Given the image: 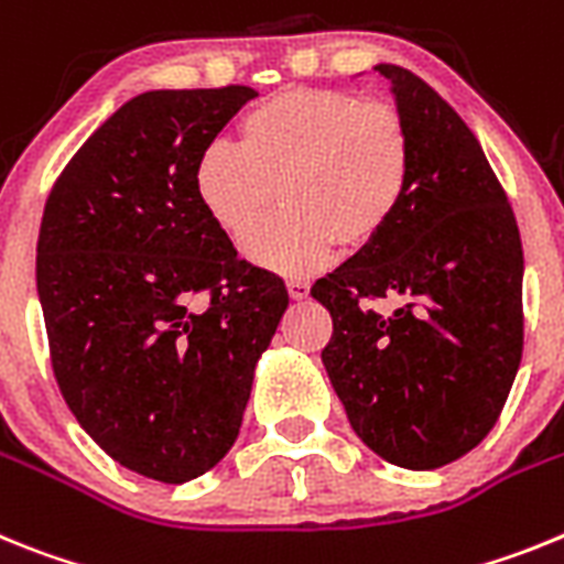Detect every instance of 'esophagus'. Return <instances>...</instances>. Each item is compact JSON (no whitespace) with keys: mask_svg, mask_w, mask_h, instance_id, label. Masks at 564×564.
<instances>
[{"mask_svg":"<svg viewBox=\"0 0 564 564\" xmlns=\"http://www.w3.org/2000/svg\"><path fill=\"white\" fill-rule=\"evenodd\" d=\"M286 289L292 301H306L310 297V283L303 281V278H289Z\"/></svg>","mask_w":564,"mask_h":564,"instance_id":"1","label":"esophagus"}]
</instances>
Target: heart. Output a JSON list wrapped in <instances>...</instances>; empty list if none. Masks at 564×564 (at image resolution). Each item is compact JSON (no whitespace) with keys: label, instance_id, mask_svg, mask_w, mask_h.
<instances>
[{"label":"heart","instance_id":"obj_1","mask_svg":"<svg viewBox=\"0 0 564 564\" xmlns=\"http://www.w3.org/2000/svg\"><path fill=\"white\" fill-rule=\"evenodd\" d=\"M414 173L409 124L394 107L349 93L283 90L241 119V144L213 141L195 161V195L229 238L271 212L282 187L288 213L243 243L258 267L303 275L335 241L364 247L403 207Z\"/></svg>","mask_w":564,"mask_h":564}]
</instances>
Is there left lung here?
Masks as SVG:
<instances>
[{
  "label": "left lung",
  "mask_w": 564,
  "mask_h": 564,
  "mask_svg": "<svg viewBox=\"0 0 564 564\" xmlns=\"http://www.w3.org/2000/svg\"><path fill=\"white\" fill-rule=\"evenodd\" d=\"M409 124L414 173L394 221L321 278L323 366L386 463L431 471L486 440L522 360L525 258L477 135L411 70L375 65ZM389 296L395 310L377 313Z\"/></svg>",
  "instance_id": "1"
}]
</instances>
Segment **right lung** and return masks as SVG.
<instances>
[{
    "instance_id": "obj_1",
    "label": "right lung",
    "mask_w": 564,
    "mask_h": 564,
    "mask_svg": "<svg viewBox=\"0 0 564 564\" xmlns=\"http://www.w3.org/2000/svg\"><path fill=\"white\" fill-rule=\"evenodd\" d=\"M254 96L243 85L133 96L58 175L39 229L62 398L116 463L173 486L232 448L289 306L281 278L241 261L195 195L200 150Z\"/></svg>"
}]
</instances>
